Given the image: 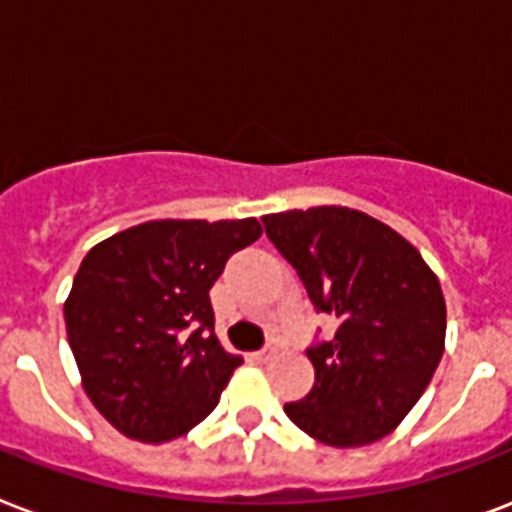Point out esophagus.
Wrapping results in <instances>:
<instances>
[{
  "instance_id": "34e87169",
  "label": "esophagus",
  "mask_w": 512,
  "mask_h": 512,
  "mask_svg": "<svg viewBox=\"0 0 512 512\" xmlns=\"http://www.w3.org/2000/svg\"><path fill=\"white\" fill-rule=\"evenodd\" d=\"M275 344H269V347H264V350H259L256 352V355H253V358L259 360V363H267V360H272L275 358Z\"/></svg>"
}]
</instances>
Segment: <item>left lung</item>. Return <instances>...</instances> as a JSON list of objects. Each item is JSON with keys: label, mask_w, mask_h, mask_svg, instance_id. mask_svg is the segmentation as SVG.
<instances>
[{"label": "left lung", "mask_w": 512, "mask_h": 512, "mask_svg": "<svg viewBox=\"0 0 512 512\" xmlns=\"http://www.w3.org/2000/svg\"><path fill=\"white\" fill-rule=\"evenodd\" d=\"M267 237L296 269L334 339L307 350L315 384L285 403L315 441L366 446L403 422L441 363L446 301L414 245L368 213L320 205L264 216Z\"/></svg>", "instance_id": "left-lung-1"}]
</instances>
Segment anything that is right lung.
I'll use <instances>...</instances> for the list:
<instances>
[{"instance_id":"obj_1","label":"right lung","mask_w":512,"mask_h":512,"mask_svg":"<svg viewBox=\"0 0 512 512\" xmlns=\"http://www.w3.org/2000/svg\"><path fill=\"white\" fill-rule=\"evenodd\" d=\"M256 219H162L87 251L63 304L82 387L109 425L165 443L211 414L243 358L213 334L208 291Z\"/></svg>"}]
</instances>
